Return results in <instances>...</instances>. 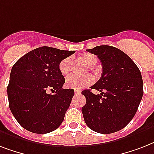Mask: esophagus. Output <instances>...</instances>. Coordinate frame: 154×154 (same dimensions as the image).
<instances>
[{"mask_svg":"<svg viewBox=\"0 0 154 154\" xmlns=\"http://www.w3.org/2000/svg\"><path fill=\"white\" fill-rule=\"evenodd\" d=\"M74 94L75 95H79V94H81V91L80 90H75Z\"/></svg>","mask_w":154,"mask_h":154,"instance_id":"1","label":"esophagus"}]
</instances>
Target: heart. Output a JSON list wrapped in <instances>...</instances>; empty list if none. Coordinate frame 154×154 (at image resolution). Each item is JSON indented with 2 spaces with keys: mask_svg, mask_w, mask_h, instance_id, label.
I'll return each instance as SVG.
<instances>
[{
  "mask_svg": "<svg viewBox=\"0 0 154 154\" xmlns=\"http://www.w3.org/2000/svg\"><path fill=\"white\" fill-rule=\"evenodd\" d=\"M79 59L89 66V69L94 72H97L94 65L97 63V57L96 56L90 53H83L79 56ZM72 69V60L70 57H66L63 59L59 64V70L61 74L64 76L69 74ZM94 82V77L91 75H84V76H77V75H70L65 80V85L68 88L74 89H82L84 87L88 86Z\"/></svg>",
  "mask_w": 154,
  "mask_h": 154,
  "instance_id": "b5f03b06",
  "label": "heart"
}]
</instances>
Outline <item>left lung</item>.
Here are the masks:
<instances>
[{"label":"left lung","mask_w":154,"mask_h":154,"mask_svg":"<svg viewBox=\"0 0 154 154\" xmlns=\"http://www.w3.org/2000/svg\"><path fill=\"white\" fill-rule=\"evenodd\" d=\"M88 52L95 54L102 65L101 78L91 89L83 90L86 103L82 109L89 128L99 134H112L131 122L143 96V81L138 67L122 50L100 45Z\"/></svg>","instance_id":"8db88e82"}]
</instances>
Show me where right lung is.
Listing matches in <instances>:
<instances>
[{"instance_id": "obj_1", "label": "right lung", "mask_w": 154, "mask_h": 154, "mask_svg": "<svg viewBox=\"0 0 154 154\" xmlns=\"http://www.w3.org/2000/svg\"><path fill=\"white\" fill-rule=\"evenodd\" d=\"M75 51L42 46L29 52L12 68L7 87L11 112L26 130L48 134L60 126L74 90L64 89L59 64ZM55 92L49 94V92Z\"/></svg>"}]
</instances>
